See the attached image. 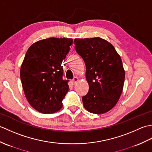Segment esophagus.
<instances>
[{
  "instance_id": "obj_1",
  "label": "esophagus",
  "mask_w": 152,
  "mask_h": 152,
  "mask_svg": "<svg viewBox=\"0 0 152 152\" xmlns=\"http://www.w3.org/2000/svg\"><path fill=\"white\" fill-rule=\"evenodd\" d=\"M78 80H79V79H78V77H74V78H73V80H72V82H73V83L74 85L75 84H76V83L78 82Z\"/></svg>"
}]
</instances>
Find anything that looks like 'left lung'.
<instances>
[{"label": "left lung", "instance_id": "left-lung-1", "mask_svg": "<svg viewBox=\"0 0 152 152\" xmlns=\"http://www.w3.org/2000/svg\"><path fill=\"white\" fill-rule=\"evenodd\" d=\"M75 50L86 66L89 91L83 104L93 114H104L114 107L124 88L125 70L120 56L108 41L99 37L77 38Z\"/></svg>", "mask_w": 152, "mask_h": 152}]
</instances>
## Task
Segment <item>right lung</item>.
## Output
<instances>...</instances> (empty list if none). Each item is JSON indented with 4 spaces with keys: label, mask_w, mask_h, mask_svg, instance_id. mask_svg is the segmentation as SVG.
I'll return each instance as SVG.
<instances>
[{
    "label": "right lung",
    "mask_w": 152,
    "mask_h": 152,
    "mask_svg": "<svg viewBox=\"0 0 152 152\" xmlns=\"http://www.w3.org/2000/svg\"><path fill=\"white\" fill-rule=\"evenodd\" d=\"M73 43L71 38H49L28 48L20 70L25 96L39 112L52 114L62 108L69 91V80H64L63 61Z\"/></svg>",
    "instance_id": "add662e5"
}]
</instances>
